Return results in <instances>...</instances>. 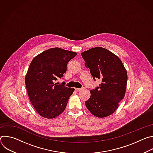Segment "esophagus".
Wrapping results in <instances>:
<instances>
[{"mask_svg": "<svg viewBox=\"0 0 153 153\" xmlns=\"http://www.w3.org/2000/svg\"><path fill=\"white\" fill-rule=\"evenodd\" d=\"M82 90H83L82 88H75V90L77 91H81Z\"/></svg>", "mask_w": 153, "mask_h": 153, "instance_id": "obj_1", "label": "esophagus"}]
</instances>
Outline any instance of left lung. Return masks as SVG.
Instances as JSON below:
<instances>
[{"label": "left lung", "mask_w": 153, "mask_h": 153, "mask_svg": "<svg viewBox=\"0 0 153 153\" xmlns=\"http://www.w3.org/2000/svg\"><path fill=\"white\" fill-rule=\"evenodd\" d=\"M81 55L94 80H101V84L90 91L86 107L98 117L111 115L125 94L128 76L123 65L117 56L102 47L91 48Z\"/></svg>", "instance_id": "8db88e82"}]
</instances>
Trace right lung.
I'll return each mask as SVG.
<instances>
[{
    "instance_id": "obj_1",
    "label": "right lung",
    "mask_w": 153,
    "mask_h": 153,
    "mask_svg": "<svg viewBox=\"0 0 153 153\" xmlns=\"http://www.w3.org/2000/svg\"><path fill=\"white\" fill-rule=\"evenodd\" d=\"M75 52L59 48H50L35 57L25 77L30 100L36 111L42 117L52 119L60 114L67 106L74 88L56 83L67 71L70 60Z\"/></svg>"
}]
</instances>
